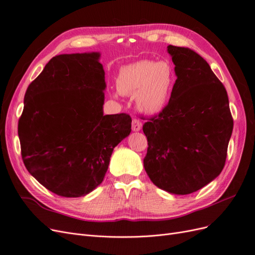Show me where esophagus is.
<instances>
[{
    "label": "esophagus",
    "instance_id": "1",
    "mask_svg": "<svg viewBox=\"0 0 255 255\" xmlns=\"http://www.w3.org/2000/svg\"><path fill=\"white\" fill-rule=\"evenodd\" d=\"M142 129V122L137 119L132 120V130L133 131H139Z\"/></svg>",
    "mask_w": 255,
    "mask_h": 255
}]
</instances>
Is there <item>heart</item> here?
<instances>
[{
    "label": "heart",
    "instance_id": "obj_1",
    "mask_svg": "<svg viewBox=\"0 0 255 255\" xmlns=\"http://www.w3.org/2000/svg\"><path fill=\"white\" fill-rule=\"evenodd\" d=\"M175 82L170 62L142 60L123 66L117 77V88L121 94L134 97L140 111L156 115L167 106Z\"/></svg>",
    "mask_w": 255,
    "mask_h": 255
}]
</instances>
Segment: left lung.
Wrapping results in <instances>:
<instances>
[{"instance_id": "left-lung-1", "label": "left lung", "mask_w": 255, "mask_h": 255, "mask_svg": "<svg viewBox=\"0 0 255 255\" xmlns=\"http://www.w3.org/2000/svg\"><path fill=\"white\" fill-rule=\"evenodd\" d=\"M176 82L167 106L143 126L145 170L173 194H189L218 177L225 166L233 119L228 94L195 51L169 45Z\"/></svg>"}]
</instances>
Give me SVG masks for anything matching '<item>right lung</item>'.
<instances>
[{"mask_svg": "<svg viewBox=\"0 0 255 255\" xmlns=\"http://www.w3.org/2000/svg\"><path fill=\"white\" fill-rule=\"evenodd\" d=\"M99 52L60 54L28 86L17 133L24 165L49 191L88 194L103 182L115 148L131 132L126 113L104 116Z\"/></svg>", "mask_w": 255, "mask_h": 255, "instance_id": "1", "label": "right lung"}]
</instances>
